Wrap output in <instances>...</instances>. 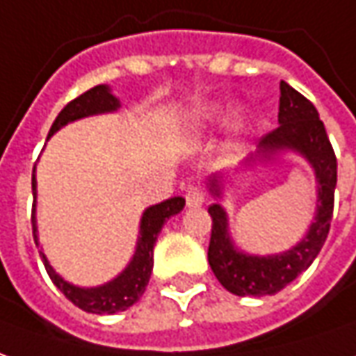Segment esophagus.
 I'll list each match as a JSON object with an SVG mask.
<instances>
[{"instance_id": "34e87169", "label": "esophagus", "mask_w": 356, "mask_h": 356, "mask_svg": "<svg viewBox=\"0 0 356 356\" xmlns=\"http://www.w3.org/2000/svg\"><path fill=\"white\" fill-rule=\"evenodd\" d=\"M185 200H187L188 207H200V204L204 202V193H202V188L197 187V185L188 187L187 195H185Z\"/></svg>"}]
</instances>
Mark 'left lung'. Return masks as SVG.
<instances>
[{
    "instance_id": "8db88e82",
    "label": "left lung",
    "mask_w": 356,
    "mask_h": 356,
    "mask_svg": "<svg viewBox=\"0 0 356 356\" xmlns=\"http://www.w3.org/2000/svg\"><path fill=\"white\" fill-rule=\"evenodd\" d=\"M292 149L308 159L318 183V210L308 234L294 248L279 255H245L234 248L228 234V214L218 202L210 204L212 216L209 263L220 284L236 296H265L282 290L310 267L330 234L337 185V158L316 107L286 81H280L279 127L259 140L257 152L243 165L257 158L270 159L277 152ZM210 193L222 195L220 179L210 177Z\"/></svg>"
}]
</instances>
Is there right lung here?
Wrapping results in <instances>:
<instances>
[{"mask_svg":"<svg viewBox=\"0 0 356 356\" xmlns=\"http://www.w3.org/2000/svg\"><path fill=\"white\" fill-rule=\"evenodd\" d=\"M118 107H120L118 99L111 93V89L107 86L91 87L89 91L76 97L74 101H70L66 107L60 111V115L54 120L50 132H48V138L62 127H66L67 122H74L77 118L91 117V115L113 113ZM33 197L36 198L35 169H33ZM183 207H185V198L173 197L146 209L144 216H142V222H140V236H138L134 257L128 263L127 269L122 270L117 279H113L107 284L95 286V289L74 286V284H70L67 280L62 279L56 270L50 267L44 253L40 251L48 277L60 289V292H64V296L70 302H74L77 308H81L83 312H91V314H115V312L127 310L134 302L140 300V296L146 290L147 282H149V275H152V269H154V245L158 241V234L163 228L165 220L179 214L183 210ZM31 220H33V238H35V243L38 245L35 204H33V216H31Z\"/></svg>","mask_w":356,"mask_h":356,"instance_id":"right-lung-1","label":"right lung"}]
</instances>
